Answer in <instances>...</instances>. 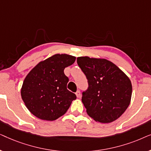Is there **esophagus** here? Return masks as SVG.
I'll return each instance as SVG.
<instances>
[{"mask_svg": "<svg viewBox=\"0 0 151 151\" xmlns=\"http://www.w3.org/2000/svg\"><path fill=\"white\" fill-rule=\"evenodd\" d=\"M76 97L79 98L80 97V91H78L76 93Z\"/></svg>", "mask_w": 151, "mask_h": 151, "instance_id": "34e87169", "label": "esophagus"}]
</instances>
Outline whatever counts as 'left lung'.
<instances>
[{"instance_id":"left-lung-1","label":"left lung","mask_w":151,"mask_h":151,"mask_svg":"<svg viewBox=\"0 0 151 151\" xmlns=\"http://www.w3.org/2000/svg\"><path fill=\"white\" fill-rule=\"evenodd\" d=\"M77 63L88 80V88L82 97L87 114L98 122L116 120L131 102V80L117 65L105 58L81 56L78 58Z\"/></svg>"}]
</instances>
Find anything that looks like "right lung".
Returning <instances> with one entry per match:
<instances>
[{"mask_svg":"<svg viewBox=\"0 0 151 151\" xmlns=\"http://www.w3.org/2000/svg\"><path fill=\"white\" fill-rule=\"evenodd\" d=\"M76 58L56 53L40 61L24 78L20 94L29 111L40 119L53 121L67 112L75 93L67 88L69 78L65 67L73 65Z\"/></svg>","mask_w":151,"mask_h":151,"instance_id":"right-lung-1","label":"right lung"}]
</instances>
